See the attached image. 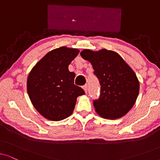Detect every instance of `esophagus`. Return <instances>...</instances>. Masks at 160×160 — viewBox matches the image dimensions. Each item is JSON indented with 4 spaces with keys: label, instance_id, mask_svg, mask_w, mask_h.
Wrapping results in <instances>:
<instances>
[{
    "label": "esophagus",
    "instance_id": "34e87169",
    "mask_svg": "<svg viewBox=\"0 0 160 160\" xmlns=\"http://www.w3.org/2000/svg\"><path fill=\"white\" fill-rule=\"evenodd\" d=\"M83 89H84V90L85 92L87 93V84L86 85H84V86H83Z\"/></svg>",
    "mask_w": 160,
    "mask_h": 160
}]
</instances>
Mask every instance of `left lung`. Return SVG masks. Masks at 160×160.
<instances>
[{
  "mask_svg": "<svg viewBox=\"0 0 160 160\" xmlns=\"http://www.w3.org/2000/svg\"><path fill=\"white\" fill-rule=\"evenodd\" d=\"M80 54L92 65L101 86L100 98L93 100L98 114L108 119L125 115L134 106L139 93V82L135 72L115 52L84 49Z\"/></svg>",
  "mask_w": 160,
  "mask_h": 160,
  "instance_id": "1",
  "label": "left lung"
}]
</instances>
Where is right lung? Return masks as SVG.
Listing matches in <instances>:
<instances>
[{
	"mask_svg": "<svg viewBox=\"0 0 160 160\" xmlns=\"http://www.w3.org/2000/svg\"><path fill=\"white\" fill-rule=\"evenodd\" d=\"M79 50L62 47L53 49L36 63L27 81L29 98L35 108L46 119L60 121L70 117L76 98L84 89L74 84L75 73L68 65Z\"/></svg>",
	"mask_w": 160,
	"mask_h": 160,
	"instance_id": "right-lung-1",
	"label": "right lung"
}]
</instances>
